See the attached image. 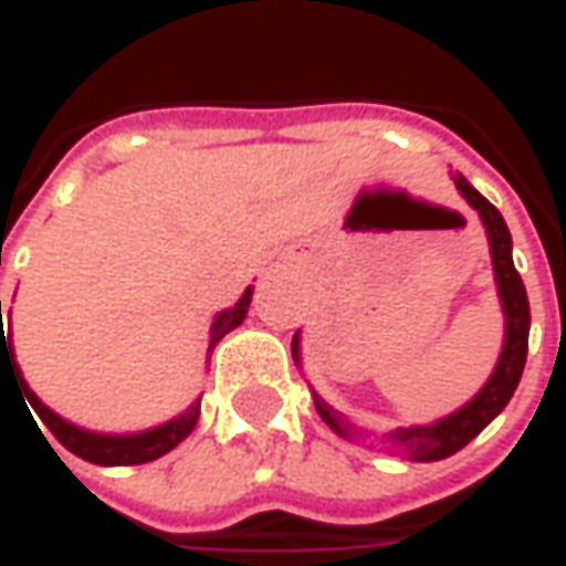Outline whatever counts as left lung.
Wrapping results in <instances>:
<instances>
[{"mask_svg": "<svg viewBox=\"0 0 566 566\" xmlns=\"http://www.w3.org/2000/svg\"><path fill=\"white\" fill-rule=\"evenodd\" d=\"M454 185L463 193V199L479 211V218L488 230V245H491V260H494V275H497L500 303H503V315H506V343L500 352L497 369L488 379L482 391L475 394L470 403L458 409L454 416L442 418L437 424L427 427H409V430H397L391 433V442H397L400 449L412 461H442L454 451H461L470 439H475L485 430L494 418L503 412V406L510 403V397L518 388V379L524 373V360H527V333H531V306H527V291L515 263H512V235L506 230V221L491 202H488L479 190H475L467 178H454ZM294 355H296V336H294ZM315 406H318L321 418L336 430L348 437V424L343 418L333 412L331 406L321 400L315 394Z\"/></svg>", "mask_w": 566, "mask_h": 566, "instance_id": "left-lung-1", "label": "left lung"}]
</instances>
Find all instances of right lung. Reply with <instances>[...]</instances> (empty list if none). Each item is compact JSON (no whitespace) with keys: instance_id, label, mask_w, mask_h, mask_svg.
<instances>
[{"instance_id":"add662e5","label":"right lung","mask_w":566,"mask_h":566,"mask_svg":"<svg viewBox=\"0 0 566 566\" xmlns=\"http://www.w3.org/2000/svg\"><path fill=\"white\" fill-rule=\"evenodd\" d=\"M248 306H251V287H248L242 300L235 303L233 308H227L223 315H218L214 321V327H211V348L218 345V339H223L227 333L233 331L242 324L245 318ZM2 364L11 367L14 373V379L20 381V391L27 397V403L32 406V412L42 418L48 430L54 433L56 442L69 449L72 454H78L84 461L91 463H99V467H133V463H148V461H157L160 454L166 451H172L181 439L193 430L199 418V400L190 409H187L185 416H178L175 421L163 427H154V430H145V433H136V437H99V433H87V430H81V427L69 424L63 421L60 416H54L48 406L35 397V394L27 388V381L20 376L18 364H14V352H11V343H6V331H2V300H0V373H2ZM23 403V406H27Z\"/></svg>"}]
</instances>
